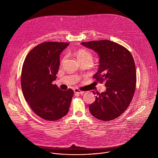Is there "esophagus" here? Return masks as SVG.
I'll list each match as a JSON object with an SVG mask.
<instances>
[{
    "mask_svg": "<svg viewBox=\"0 0 158 158\" xmlns=\"http://www.w3.org/2000/svg\"><path fill=\"white\" fill-rule=\"evenodd\" d=\"M74 91V93H75L80 94H84V92H83V91H79V89H75Z\"/></svg>",
    "mask_w": 158,
    "mask_h": 158,
    "instance_id": "1",
    "label": "esophagus"
}]
</instances>
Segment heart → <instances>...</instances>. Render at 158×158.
Listing matches in <instances>:
<instances>
[{
  "instance_id": "obj_1",
  "label": "heart",
  "mask_w": 158,
  "mask_h": 158,
  "mask_svg": "<svg viewBox=\"0 0 158 158\" xmlns=\"http://www.w3.org/2000/svg\"><path fill=\"white\" fill-rule=\"evenodd\" d=\"M75 56L77 57V59L79 62H83V61H88L91 62L93 60V56L91 52H90L88 51H86L85 49H79L75 52ZM64 58L61 60V62H63Z\"/></svg>"
}]
</instances>
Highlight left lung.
<instances>
[{
    "mask_svg": "<svg viewBox=\"0 0 158 158\" xmlns=\"http://www.w3.org/2000/svg\"><path fill=\"white\" fill-rule=\"evenodd\" d=\"M81 44L98 53L99 68L93 77L99 82L104 81L106 87L105 92L97 93L95 101L89 106V111L99 120H113L126 110L135 92L136 74L134 59L126 48L109 40Z\"/></svg>",
    "mask_w": 158,
    "mask_h": 158,
    "instance_id": "8db88e82",
    "label": "left lung"
}]
</instances>
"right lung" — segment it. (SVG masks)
<instances>
[{
	"label": "right lung",
	"instance_id": "1",
	"mask_svg": "<svg viewBox=\"0 0 158 158\" xmlns=\"http://www.w3.org/2000/svg\"><path fill=\"white\" fill-rule=\"evenodd\" d=\"M69 43L46 42L33 48L26 56L21 74L25 99L35 113L47 121H56L69 111L73 91H62L52 82L57 78L60 54Z\"/></svg>",
	"mask_w": 158,
	"mask_h": 158
}]
</instances>
